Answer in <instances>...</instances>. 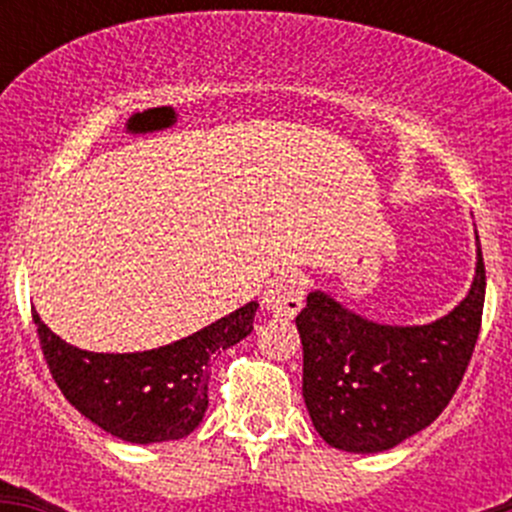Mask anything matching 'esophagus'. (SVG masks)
<instances>
[{"mask_svg":"<svg viewBox=\"0 0 512 512\" xmlns=\"http://www.w3.org/2000/svg\"><path fill=\"white\" fill-rule=\"evenodd\" d=\"M262 302L277 317H294L304 304V277L294 270L282 272L272 280Z\"/></svg>","mask_w":512,"mask_h":512,"instance_id":"obj_1","label":"esophagus"}]
</instances>
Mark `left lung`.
Masks as SVG:
<instances>
[{"mask_svg": "<svg viewBox=\"0 0 512 512\" xmlns=\"http://www.w3.org/2000/svg\"><path fill=\"white\" fill-rule=\"evenodd\" d=\"M483 302L480 242L471 292L421 327L376 324L319 289L309 292L294 322L304 352L302 396L319 436L339 451L379 453L431 426L466 374Z\"/></svg>", "mask_w": 512, "mask_h": 512, "instance_id": "obj_1", "label": "left lung"}]
</instances>
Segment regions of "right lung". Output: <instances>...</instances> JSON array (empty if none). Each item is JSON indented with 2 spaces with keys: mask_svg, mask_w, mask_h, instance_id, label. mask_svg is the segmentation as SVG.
<instances>
[{
  "mask_svg": "<svg viewBox=\"0 0 512 512\" xmlns=\"http://www.w3.org/2000/svg\"><path fill=\"white\" fill-rule=\"evenodd\" d=\"M257 302L151 352L96 354L66 344L32 312L41 352L61 394L103 431L128 443L178 441L208 409L210 361L252 332Z\"/></svg>",
  "mask_w": 512,
  "mask_h": 512,
  "instance_id": "right-lung-1",
  "label": "right lung"
}]
</instances>
